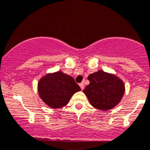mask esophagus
Here are the masks:
<instances>
[{
	"mask_svg": "<svg viewBox=\"0 0 150 150\" xmlns=\"http://www.w3.org/2000/svg\"><path fill=\"white\" fill-rule=\"evenodd\" d=\"M80 88H81V89H82V90H83L84 89V82H81V83H80Z\"/></svg>",
	"mask_w": 150,
	"mask_h": 150,
	"instance_id": "34e87169",
	"label": "esophagus"
}]
</instances>
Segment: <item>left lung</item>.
Listing matches in <instances>:
<instances>
[{"label": "left lung", "instance_id": "left-lung-1", "mask_svg": "<svg viewBox=\"0 0 150 150\" xmlns=\"http://www.w3.org/2000/svg\"><path fill=\"white\" fill-rule=\"evenodd\" d=\"M87 79L89 85L86 86L83 92L93 107L108 111L119 104L125 89L120 77L100 70L90 74Z\"/></svg>", "mask_w": 150, "mask_h": 150}]
</instances>
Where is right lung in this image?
Segmentation results:
<instances>
[{
	"label": "right lung",
	"mask_w": 150,
	"mask_h": 150,
	"mask_svg": "<svg viewBox=\"0 0 150 150\" xmlns=\"http://www.w3.org/2000/svg\"><path fill=\"white\" fill-rule=\"evenodd\" d=\"M39 95L46 105L59 108L67 105L80 87L70 75L62 71L46 73L38 82Z\"/></svg>",
	"instance_id": "right-lung-1"
}]
</instances>
